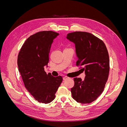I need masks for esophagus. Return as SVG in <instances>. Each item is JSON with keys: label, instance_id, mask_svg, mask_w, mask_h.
Instances as JSON below:
<instances>
[{"label": "esophagus", "instance_id": "34e87169", "mask_svg": "<svg viewBox=\"0 0 127 127\" xmlns=\"http://www.w3.org/2000/svg\"><path fill=\"white\" fill-rule=\"evenodd\" d=\"M68 78V77H67V76H64V77H63V79H64V80L67 79Z\"/></svg>", "mask_w": 127, "mask_h": 127}]
</instances>
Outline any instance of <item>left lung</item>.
Returning <instances> with one entry per match:
<instances>
[{
  "instance_id": "1",
  "label": "left lung",
  "mask_w": 127,
  "mask_h": 127,
  "mask_svg": "<svg viewBox=\"0 0 127 127\" xmlns=\"http://www.w3.org/2000/svg\"><path fill=\"white\" fill-rule=\"evenodd\" d=\"M66 38L75 44L76 65L81 67L86 75L84 80L74 78L72 98L78 103H90L102 93L108 79V51L104 43L90 33L75 32L68 34Z\"/></svg>"
}]
</instances>
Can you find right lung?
<instances>
[{
  "instance_id": "obj_1",
  "label": "right lung",
  "mask_w": 127,
  "mask_h": 127,
  "mask_svg": "<svg viewBox=\"0 0 127 127\" xmlns=\"http://www.w3.org/2000/svg\"><path fill=\"white\" fill-rule=\"evenodd\" d=\"M59 35L51 31L33 34L25 41L18 56V70L25 87L40 103L52 102L63 81L61 76L55 77L44 71L51 45Z\"/></svg>"
}]
</instances>
